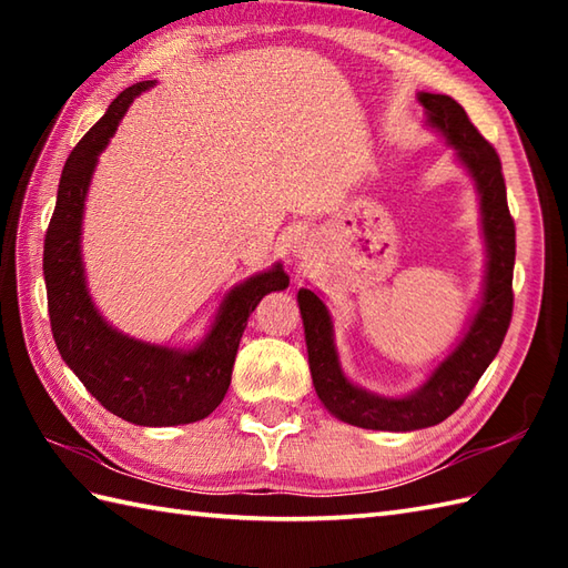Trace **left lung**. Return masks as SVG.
Segmentation results:
<instances>
[{
	"label": "left lung",
	"instance_id": "1",
	"mask_svg": "<svg viewBox=\"0 0 568 568\" xmlns=\"http://www.w3.org/2000/svg\"><path fill=\"white\" fill-rule=\"evenodd\" d=\"M427 126L437 129L454 149L478 192L480 232L486 244V275L478 307L462 339L444 356L417 390L403 397L371 393L346 378L334 344V324L327 305L315 291L297 293L305 324L310 373L322 405L354 427L381 432H413L439 425L464 405L478 378L496 358L513 317L515 222L505 195L503 165L496 149L468 122L464 106L449 94L417 92Z\"/></svg>",
	"mask_w": 568,
	"mask_h": 568
}]
</instances>
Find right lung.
<instances>
[{
  "instance_id": "right-lung-1",
  "label": "right lung",
  "mask_w": 568,
  "mask_h": 568,
  "mask_svg": "<svg viewBox=\"0 0 568 568\" xmlns=\"http://www.w3.org/2000/svg\"><path fill=\"white\" fill-rule=\"evenodd\" d=\"M155 80L131 84L68 155L45 232L43 277L48 315L60 356L112 415L141 427H175L207 417L224 400L248 315L291 277L283 263L234 285L216 310L210 332L190 348L141 342L119 332L94 307L82 263L84 200L100 153L129 104Z\"/></svg>"
}]
</instances>
